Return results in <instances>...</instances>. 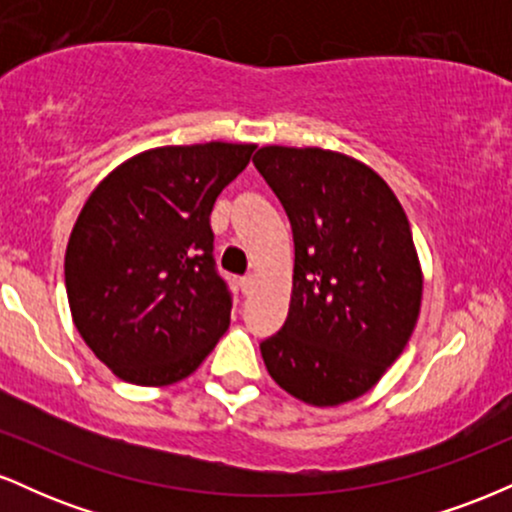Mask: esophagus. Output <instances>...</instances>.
<instances>
[{"instance_id": "obj_1", "label": "esophagus", "mask_w": 512, "mask_h": 512, "mask_svg": "<svg viewBox=\"0 0 512 512\" xmlns=\"http://www.w3.org/2000/svg\"><path fill=\"white\" fill-rule=\"evenodd\" d=\"M252 289H255V276H243V279H240V291H243V296H250Z\"/></svg>"}]
</instances>
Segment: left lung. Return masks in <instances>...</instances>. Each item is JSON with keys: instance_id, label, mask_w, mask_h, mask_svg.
Returning a JSON list of instances; mask_svg holds the SVG:
<instances>
[{"instance_id": "1", "label": "left lung", "mask_w": 512, "mask_h": 512, "mask_svg": "<svg viewBox=\"0 0 512 512\" xmlns=\"http://www.w3.org/2000/svg\"><path fill=\"white\" fill-rule=\"evenodd\" d=\"M255 168L293 231L289 315L260 344L281 390L339 407L378 385L419 320L424 272L390 185L354 156L320 146H262Z\"/></svg>"}]
</instances>
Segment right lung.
<instances>
[{
    "instance_id": "right-lung-1",
    "label": "right lung",
    "mask_w": 512,
    "mask_h": 512,
    "mask_svg": "<svg viewBox=\"0 0 512 512\" xmlns=\"http://www.w3.org/2000/svg\"><path fill=\"white\" fill-rule=\"evenodd\" d=\"M257 144L156 146L110 170L64 255L74 327L120 380L180 383L231 325L209 216Z\"/></svg>"
}]
</instances>
